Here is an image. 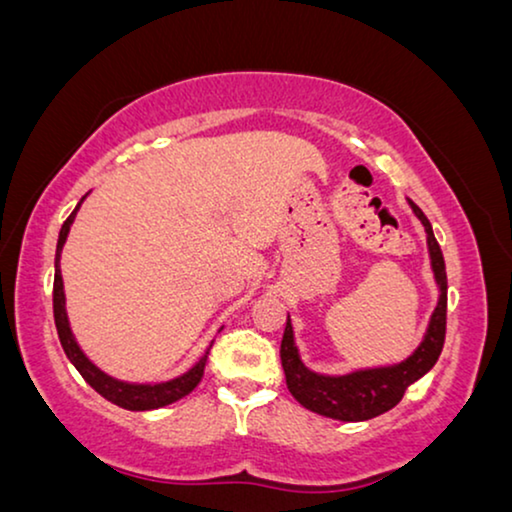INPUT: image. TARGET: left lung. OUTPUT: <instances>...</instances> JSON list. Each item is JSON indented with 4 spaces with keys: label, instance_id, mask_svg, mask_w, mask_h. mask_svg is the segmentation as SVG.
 <instances>
[{
    "label": "left lung",
    "instance_id": "1",
    "mask_svg": "<svg viewBox=\"0 0 512 512\" xmlns=\"http://www.w3.org/2000/svg\"><path fill=\"white\" fill-rule=\"evenodd\" d=\"M414 216L421 220L427 234V253L434 273V282L439 287V301L434 308L430 324L423 335L421 345L414 349V354L404 358L400 363L381 365V368H363L347 372V375H319L303 365L299 349L294 342V329L287 315L285 335L280 342V361L285 370L287 388L294 395V400L303 404L305 409L315 411L319 416L335 418V421L356 423L370 421L379 414H386L395 404L402 400V395L414 381L421 379L425 372H430L437 363V358L444 349L446 338V264L437 239H434L430 220L425 213L409 202Z\"/></svg>",
    "mask_w": 512,
    "mask_h": 512
}]
</instances>
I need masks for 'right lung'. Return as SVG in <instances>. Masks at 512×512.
<instances>
[{
    "instance_id": "add662e5",
    "label": "right lung",
    "mask_w": 512,
    "mask_h": 512,
    "mask_svg": "<svg viewBox=\"0 0 512 512\" xmlns=\"http://www.w3.org/2000/svg\"><path fill=\"white\" fill-rule=\"evenodd\" d=\"M87 197V195H85ZM82 197L80 204L85 202ZM80 204L75 207L71 216L66 218V223L61 225L59 239H57V255H55V289H52V308H55V326L59 333V342L64 347V352L68 356V361L75 365V370L80 372L82 379L94 388L98 395H103L105 400H110L112 404H117L121 409L128 411H151V409H160L167 407V404L177 402L181 398L193 391V388L200 384V379L204 375V365H207V356L209 349L202 354L200 361H197L193 368L183 372V375L167 379V381H158V384H133V381H121L110 377L108 372H103L98 365H94L87 358V354L82 352L78 340L71 331V324H68V315H66V296H64V280H61V269H59V257H61V248L68 239V232H71V225L75 220V213H78Z\"/></svg>"
}]
</instances>
